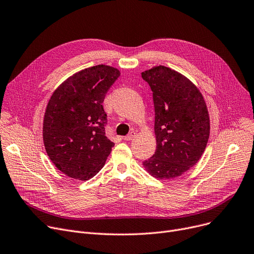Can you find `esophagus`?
Listing matches in <instances>:
<instances>
[{
    "label": "esophagus",
    "mask_w": 254,
    "mask_h": 254,
    "mask_svg": "<svg viewBox=\"0 0 254 254\" xmlns=\"http://www.w3.org/2000/svg\"><path fill=\"white\" fill-rule=\"evenodd\" d=\"M136 136V132L135 131H130L128 135H127L126 137H125V140H127V141H129V140H131L132 138H134Z\"/></svg>",
    "instance_id": "34e87169"
}]
</instances>
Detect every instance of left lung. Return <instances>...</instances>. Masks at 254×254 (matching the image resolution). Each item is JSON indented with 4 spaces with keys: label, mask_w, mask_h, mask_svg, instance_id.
<instances>
[{
    "label": "left lung",
    "mask_w": 254,
    "mask_h": 254,
    "mask_svg": "<svg viewBox=\"0 0 254 254\" xmlns=\"http://www.w3.org/2000/svg\"><path fill=\"white\" fill-rule=\"evenodd\" d=\"M152 90L156 150L143 166L157 179L182 175L201 158L210 134L206 103L196 86L164 65L142 73Z\"/></svg>",
    "instance_id": "left-lung-1"
}]
</instances>
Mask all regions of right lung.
Here are the masks:
<instances>
[{
  "instance_id": "right-lung-1",
  "label": "right lung",
  "mask_w": 254,
  "mask_h": 254,
  "mask_svg": "<svg viewBox=\"0 0 254 254\" xmlns=\"http://www.w3.org/2000/svg\"><path fill=\"white\" fill-rule=\"evenodd\" d=\"M119 76L113 66L93 65L69 77L52 93L43 141L51 162L66 176L85 181L104 167L114 143L106 137L103 102Z\"/></svg>"
}]
</instances>
